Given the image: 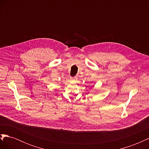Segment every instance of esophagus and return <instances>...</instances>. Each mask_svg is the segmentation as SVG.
<instances>
[{
    "mask_svg": "<svg viewBox=\"0 0 149 149\" xmlns=\"http://www.w3.org/2000/svg\"><path fill=\"white\" fill-rule=\"evenodd\" d=\"M77 77H76V76H75V77H71L70 78V79L72 81H76V80H77Z\"/></svg>",
    "mask_w": 149,
    "mask_h": 149,
    "instance_id": "34e87169",
    "label": "esophagus"
}]
</instances>
